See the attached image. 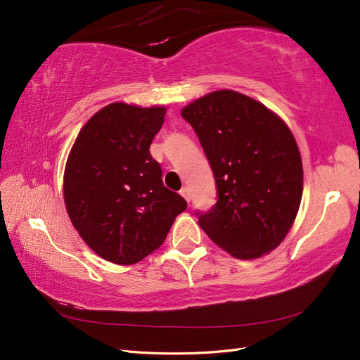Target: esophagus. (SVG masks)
Returning <instances> with one entry per match:
<instances>
[{
    "mask_svg": "<svg viewBox=\"0 0 360 360\" xmlns=\"http://www.w3.org/2000/svg\"><path fill=\"white\" fill-rule=\"evenodd\" d=\"M180 193H181V197H183L184 200H186L188 202L191 201V198H192V195H191V189H189V188H181Z\"/></svg>",
    "mask_w": 360,
    "mask_h": 360,
    "instance_id": "obj_1",
    "label": "esophagus"
}]
</instances>
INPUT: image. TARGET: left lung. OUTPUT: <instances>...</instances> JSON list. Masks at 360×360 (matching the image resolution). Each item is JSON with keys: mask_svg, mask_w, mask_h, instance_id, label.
<instances>
[{"mask_svg": "<svg viewBox=\"0 0 360 360\" xmlns=\"http://www.w3.org/2000/svg\"><path fill=\"white\" fill-rule=\"evenodd\" d=\"M214 174L217 201L197 213L212 240L252 259L281 245L303 192L299 147L282 118L233 90L205 94L181 110Z\"/></svg>", "mask_w": 360, "mask_h": 360, "instance_id": "8db88e82", "label": "left lung"}]
</instances>
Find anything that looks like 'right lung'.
I'll use <instances>...</instances> for the list:
<instances>
[{"mask_svg": "<svg viewBox=\"0 0 360 360\" xmlns=\"http://www.w3.org/2000/svg\"><path fill=\"white\" fill-rule=\"evenodd\" d=\"M167 110L114 102L81 129L64 169L70 221L94 252L135 264L156 250L188 202L163 186L150 144Z\"/></svg>", "mask_w": 360, "mask_h": 360, "instance_id": "right-lung-1", "label": "right lung"}]
</instances>
